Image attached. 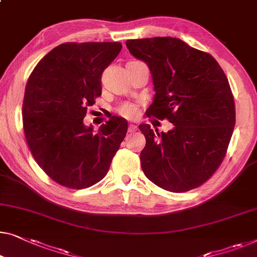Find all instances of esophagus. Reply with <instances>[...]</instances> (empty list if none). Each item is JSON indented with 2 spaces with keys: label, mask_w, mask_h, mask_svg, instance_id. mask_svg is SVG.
Listing matches in <instances>:
<instances>
[{
  "label": "esophagus",
  "mask_w": 257,
  "mask_h": 257,
  "mask_svg": "<svg viewBox=\"0 0 257 257\" xmlns=\"http://www.w3.org/2000/svg\"><path fill=\"white\" fill-rule=\"evenodd\" d=\"M137 130H138V126H137V125H135V124H130V126H128V132H130V133L136 132Z\"/></svg>",
  "instance_id": "obj_1"
}]
</instances>
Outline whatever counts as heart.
I'll return each instance as SVG.
<instances>
[{
  "label": "heart",
  "mask_w": 257,
  "mask_h": 257,
  "mask_svg": "<svg viewBox=\"0 0 257 257\" xmlns=\"http://www.w3.org/2000/svg\"><path fill=\"white\" fill-rule=\"evenodd\" d=\"M116 111L119 116L127 118V119H133V118H136L138 114H139V107H138V105L130 102L121 103L120 105L117 107Z\"/></svg>",
  "instance_id": "obj_1"
}]
</instances>
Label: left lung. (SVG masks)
Wrapping results in <instances>:
<instances>
[{"mask_svg":"<svg viewBox=\"0 0 257 257\" xmlns=\"http://www.w3.org/2000/svg\"><path fill=\"white\" fill-rule=\"evenodd\" d=\"M130 53L146 62L155 96L147 117L174 128L159 133L141 124L146 146L140 153L148 180L172 192L198 188L221 165L235 125V104L217 60L181 39H130Z\"/></svg>","mask_w":257,"mask_h":257,"instance_id":"left-lung-1","label":"left lung"}]
</instances>
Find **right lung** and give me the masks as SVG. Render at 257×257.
Listing matches in <instances>:
<instances>
[{
    "instance_id": "1",
    "label": "right lung",
    "mask_w": 257,
    "mask_h": 257,
    "mask_svg": "<svg viewBox=\"0 0 257 257\" xmlns=\"http://www.w3.org/2000/svg\"><path fill=\"white\" fill-rule=\"evenodd\" d=\"M120 43H65L40 60L25 87L23 128L40 168L69 189L102 180L127 132V120L112 116L97 133L84 126L87 107L102 94L104 69Z\"/></svg>"
}]
</instances>
